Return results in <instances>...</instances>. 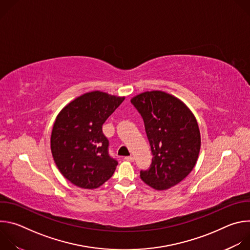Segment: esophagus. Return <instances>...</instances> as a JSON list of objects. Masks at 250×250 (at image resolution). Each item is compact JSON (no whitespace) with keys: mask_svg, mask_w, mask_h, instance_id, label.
<instances>
[{"mask_svg":"<svg viewBox=\"0 0 250 250\" xmlns=\"http://www.w3.org/2000/svg\"><path fill=\"white\" fill-rule=\"evenodd\" d=\"M125 161H133V160H134V157H133V156H125Z\"/></svg>","mask_w":250,"mask_h":250,"instance_id":"1","label":"esophagus"}]
</instances>
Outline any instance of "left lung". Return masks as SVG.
<instances>
[{
	"label": "left lung",
	"mask_w": 250,
	"mask_h": 250,
	"mask_svg": "<svg viewBox=\"0 0 250 250\" xmlns=\"http://www.w3.org/2000/svg\"><path fill=\"white\" fill-rule=\"evenodd\" d=\"M144 119L152 162L140 171V178L151 188L167 190L190 174L201 148L197 120L178 98L163 91L144 92L130 100Z\"/></svg>",
	"instance_id": "obj_1"
}]
</instances>
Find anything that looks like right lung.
Listing matches in <instances>:
<instances>
[{
    "label": "right lung",
    "instance_id": "1",
    "mask_svg": "<svg viewBox=\"0 0 250 250\" xmlns=\"http://www.w3.org/2000/svg\"><path fill=\"white\" fill-rule=\"evenodd\" d=\"M101 91L85 93L60 111L53 125L50 147L60 173L83 189H96L113 176L118 161L109 155L102 126L123 103Z\"/></svg>",
    "mask_w": 250,
    "mask_h": 250
}]
</instances>
